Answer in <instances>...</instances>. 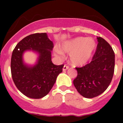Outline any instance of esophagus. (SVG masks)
Here are the masks:
<instances>
[{
  "label": "esophagus",
  "mask_w": 123,
  "mask_h": 123,
  "mask_svg": "<svg viewBox=\"0 0 123 123\" xmlns=\"http://www.w3.org/2000/svg\"><path fill=\"white\" fill-rule=\"evenodd\" d=\"M68 68H69V66H67V65H64V67H63V71H66V70H67L68 69Z\"/></svg>",
  "instance_id": "34e87169"
}]
</instances>
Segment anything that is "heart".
Masks as SVG:
<instances>
[{
    "instance_id": "obj_1",
    "label": "heart",
    "mask_w": 123,
    "mask_h": 123,
    "mask_svg": "<svg viewBox=\"0 0 123 123\" xmlns=\"http://www.w3.org/2000/svg\"><path fill=\"white\" fill-rule=\"evenodd\" d=\"M95 46L96 43L92 39L80 37L65 42L62 48L64 52L71 53L70 58L73 64L82 66L89 59ZM57 52L60 55L62 54L59 50H57Z\"/></svg>"
}]
</instances>
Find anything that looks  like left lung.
Listing matches in <instances>:
<instances>
[{
	"mask_svg": "<svg viewBox=\"0 0 123 123\" xmlns=\"http://www.w3.org/2000/svg\"><path fill=\"white\" fill-rule=\"evenodd\" d=\"M92 61L83 67L75 68L77 77L73 84L82 96L92 98L107 89L112 79L115 67V55L112 48L101 37Z\"/></svg>",
	"mask_w": 123,
	"mask_h": 123,
	"instance_id": "8db88e82",
	"label": "left lung"
}]
</instances>
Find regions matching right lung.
Returning <instances> with one entry per match:
<instances>
[{"instance_id": "obj_1", "label": "right lung", "mask_w": 123, "mask_h": 123, "mask_svg": "<svg viewBox=\"0 0 123 123\" xmlns=\"http://www.w3.org/2000/svg\"><path fill=\"white\" fill-rule=\"evenodd\" d=\"M54 44L46 33L32 34L24 37L12 51L11 60L12 79L18 89L31 98L39 99L52 89L57 77L62 71L64 65L52 63L51 51ZM26 50L39 54L37 64L29 67L23 62L22 56Z\"/></svg>"}]
</instances>
